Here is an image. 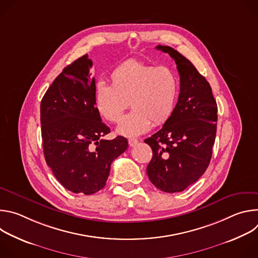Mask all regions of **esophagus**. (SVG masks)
Segmentation results:
<instances>
[{"instance_id": "1", "label": "esophagus", "mask_w": 258, "mask_h": 258, "mask_svg": "<svg viewBox=\"0 0 258 258\" xmlns=\"http://www.w3.org/2000/svg\"><path fill=\"white\" fill-rule=\"evenodd\" d=\"M138 140L137 139H135V138H130L128 139V145L131 146V147H134V146H136L137 144H138Z\"/></svg>"}]
</instances>
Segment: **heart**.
<instances>
[{
	"mask_svg": "<svg viewBox=\"0 0 258 258\" xmlns=\"http://www.w3.org/2000/svg\"><path fill=\"white\" fill-rule=\"evenodd\" d=\"M110 83H99L95 106L107 121L117 123L130 105L134 108L117 127L124 137L140 136L152 124L165 123L172 115L179 94L175 72L165 66L156 67L137 60H127L113 69Z\"/></svg>",
	"mask_w": 258,
	"mask_h": 258,
	"instance_id": "obj_1",
	"label": "heart"
}]
</instances>
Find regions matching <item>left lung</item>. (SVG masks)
<instances>
[{
	"instance_id": "8db88e82",
	"label": "left lung",
	"mask_w": 258,
	"mask_h": 258,
	"mask_svg": "<svg viewBox=\"0 0 258 258\" xmlns=\"http://www.w3.org/2000/svg\"><path fill=\"white\" fill-rule=\"evenodd\" d=\"M168 53L179 75V94L171 117L146 139L153 152L147 174L166 193L181 192L197 181L209 165L216 135L217 105L209 83L176 50L158 45Z\"/></svg>"
}]
</instances>
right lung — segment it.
I'll list each match as a JSON object with an SVG mask.
<instances>
[{"label":"right lung","mask_w":258,"mask_h":258,"mask_svg":"<svg viewBox=\"0 0 258 258\" xmlns=\"http://www.w3.org/2000/svg\"><path fill=\"white\" fill-rule=\"evenodd\" d=\"M92 66L88 54L66 66L41 102L46 162L65 189L85 195L105 187L111 163L127 149L121 136L102 139L110 128L95 106Z\"/></svg>","instance_id":"right-lung-1"}]
</instances>
